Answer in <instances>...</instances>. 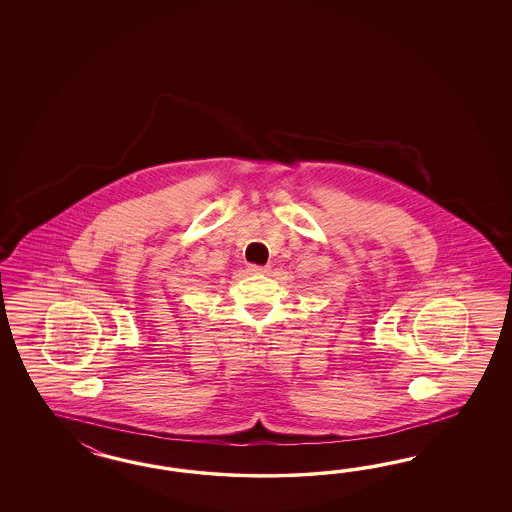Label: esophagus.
I'll list each match as a JSON object with an SVG mask.
<instances>
[{"instance_id":"1","label":"esophagus","mask_w":512,"mask_h":512,"mask_svg":"<svg viewBox=\"0 0 512 512\" xmlns=\"http://www.w3.org/2000/svg\"><path fill=\"white\" fill-rule=\"evenodd\" d=\"M270 270V266H259V264H249V274H266Z\"/></svg>"}]
</instances>
